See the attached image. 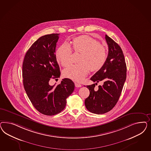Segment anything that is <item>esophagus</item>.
<instances>
[{
	"instance_id": "obj_1",
	"label": "esophagus",
	"mask_w": 151,
	"mask_h": 151,
	"mask_svg": "<svg viewBox=\"0 0 151 151\" xmlns=\"http://www.w3.org/2000/svg\"><path fill=\"white\" fill-rule=\"evenodd\" d=\"M75 86L76 87H81L82 86V85H81V84H80V83H77V82H75Z\"/></svg>"
}]
</instances>
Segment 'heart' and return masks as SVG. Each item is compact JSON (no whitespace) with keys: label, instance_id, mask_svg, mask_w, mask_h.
<instances>
[{"label":"heart","instance_id":"b5f03b06","mask_svg":"<svg viewBox=\"0 0 151 151\" xmlns=\"http://www.w3.org/2000/svg\"><path fill=\"white\" fill-rule=\"evenodd\" d=\"M73 47L75 52L81 53L78 64H73L64 69L63 75L76 81H81L90 71L96 72L105 64L107 50L105 47L96 39L88 35L75 37L73 41ZM73 51L71 47L64 42L56 51L57 60L64 66L71 63Z\"/></svg>","mask_w":151,"mask_h":151}]
</instances>
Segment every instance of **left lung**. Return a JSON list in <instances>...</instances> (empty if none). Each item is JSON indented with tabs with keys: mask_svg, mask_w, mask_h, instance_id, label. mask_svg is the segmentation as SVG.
<instances>
[{
	"mask_svg": "<svg viewBox=\"0 0 151 151\" xmlns=\"http://www.w3.org/2000/svg\"><path fill=\"white\" fill-rule=\"evenodd\" d=\"M109 53L105 64L95 73L90 80L93 82L104 81L95 91V83L87 86L90 95L85 99V105L90 112L104 114L112 110L119 101L126 79L127 67L121 47L111 37L105 35Z\"/></svg>",
	"mask_w": 151,
	"mask_h": 151,
	"instance_id": "obj_1",
	"label": "left lung"
}]
</instances>
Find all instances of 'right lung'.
I'll use <instances>...</instances> for the list:
<instances>
[{"label": "right lung", "mask_w": 151, "mask_h": 151, "mask_svg": "<svg viewBox=\"0 0 151 151\" xmlns=\"http://www.w3.org/2000/svg\"><path fill=\"white\" fill-rule=\"evenodd\" d=\"M59 35L51 34L39 37L27 51L23 61L24 89L34 107L47 116L58 114L64 110L66 99L75 88L73 81L67 78L57 86L49 85L51 78L60 76L55 55Z\"/></svg>", "instance_id": "obj_1"}]
</instances>
